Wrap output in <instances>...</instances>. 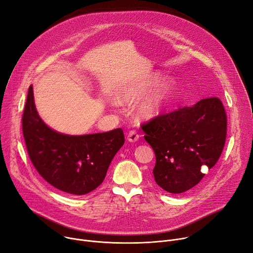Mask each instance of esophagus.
Listing matches in <instances>:
<instances>
[{"label": "esophagus", "instance_id": "1", "mask_svg": "<svg viewBox=\"0 0 253 253\" xmlns=\"http://www.w3.org/2000/svg\"><path fill=\"white\" fill-rule=\"evenodd\" d=\"M139 139V135L135 132V131H130L128 133V136H127V140L129 142H136Z\"/></svg>", "mask_w": 253, "mask_h": 253}]
</instances>
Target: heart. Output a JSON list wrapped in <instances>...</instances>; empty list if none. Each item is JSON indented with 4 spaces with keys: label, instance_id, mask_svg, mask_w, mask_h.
I'll use <instances>...</instances> for the list:
<instances>
[{
    "label": "heart",
    "instance_id": "obj_1",
    "mask_svg": "<svg viewBox=\"0 0 253 253\" xmlns=\"http://www.w3.org/2000/svg\"><path fill=\"white\" fill-rule=\"evenodd\" d=\"M161 74L150 73L131 80L118 92V99L113 102V106L118 108L122 104H131L139 99L134 112L141 120H149L159 115L174 91L175 83L172 78H165L159 84Z\"/></svg>",
    "mask_w": 253,
    "mask_h": 253
}]
</instances>
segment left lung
I'll use <instances>...</instances> for the list:
<instances>
[{
	"label": "left lung",
	"mask_w": 253,
	"mask_h": 253,
	"mask_svg": "<svg viewBox=\"0 0 253 253\" xmlns=\"http://www.w3.org/2000/svg\"><path fill=\"white\" fill-rule=\"evenodd\" d=\"M144 139L156 154L154 176L170 193L191 189L204 178L201 170L220 158L227 133V117L217 97L154 118L142 125Z\"/></svg>",
	"instance_id": "obj_1"
}]
</instances>
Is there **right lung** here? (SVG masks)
I'll return each instance as SVG.
<instances>
[{
    "label": "right lung",
    "instance_id": "1",
    "mask_svg": "<svg viewBox=\"0 0 253 253\" xmlns=\"http://www.w3.org/2000/svg\"><path fill=\"white\" fill-rule=\"evenodd\" d=\"M22 130L31 163L52 186L83 195L103 183L117 151L124 144L120 128L109 132L68 135L49 128L40 117L29 86Z\"/></svg>",
    "mask_w": 253,
    "mask_h": 253
}]
</instances>
